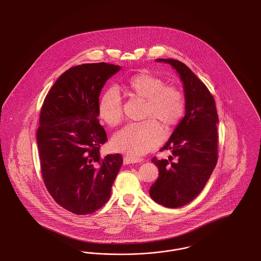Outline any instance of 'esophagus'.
Masks as SVG:
<instances>
[{"label": "esophagus", "mask_w": 261, "mask_h": 261, "mask_svg": "<svg viewBox=\"0 0 261 261\" xmlns=\"http://www.w3.org/2000/svg\"><path fill=\"white\" fill-rule=\"evenodd\" d=\"M142 159H137V158H132V156H128L126 155L123 159V163L124 164H133V163H139L142 162Z\"/></svg>", "instance_id": "1"}]
</instances>
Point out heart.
Returning a JSON list of instances; mask_svg holds the SVG:
<instances>
[{
  "label": "heart",
  "mask_w": 261,
  "mask_h": 261,
  "mask_svg": "<svg viewBox=\"0 0 261 261\" xmlns=\"http://www.w3.org/2000/svg\"><path fill=\"white\" fill-rule=\"evenodd\" d=\"M127 88L133 96L147 100L144 118L156 119L166 129L172 128L181 120L185 111L184 96L179 89L166 86L162 77L143 71L129 79ZM98 113L99 118L109 126L121 122L122 101L115 88L103 93L99 99ZM153 119L125 126L113 137V148L132 158L156 148L163 140V131L161 124Z\"/></svg>",
  "instance_id": "b5f03b06"
}]
</instances>
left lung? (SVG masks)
Returning <instances> with one entry per match:
<instances>
[{
	"mask_svg": "<svg viewBox=\"0 0 261 261\" xmlns=\"http://www.w3.org/2000/svg\"><path fill=\"white\" fill-rule=\"evenodd\" d=\"M155 61L173 67L185 93V116L161 149L171 150V155L168 161H151L160 174L149 189L150 198L165 207L176 208L199 196L215 168L218 115L211 92L186 64L173 59Z\"/></svg>",
	"mask_w": 261,
	"mask_h": 261,
	"instance_id": "1",
	"label": "left lung"
}]
</instances>
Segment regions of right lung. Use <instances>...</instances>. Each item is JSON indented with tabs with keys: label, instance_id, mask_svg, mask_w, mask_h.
<instances>
[{
	"label": "right lung",
	"instance_id": "1",
	"mask_svg": "<svg viewBox=\"0 0 261 261\" xmlns=\"http://www.w3.org/2000/svg\"><path fill=\"white\" fill-rule=\"evenodd\" d=\"M121 66L80 64L56 81L41 109L37 144L41 172L53 199L78 215L99 210L111 197L123 159L99 155L107 133L99 124V97Z\"/></svg>",
	"mask_w": 261,
	"mask_h": 261
}]
</instances>
